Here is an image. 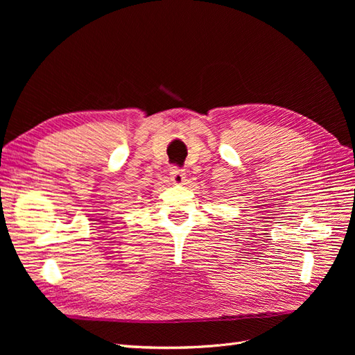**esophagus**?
I'll return each mask as SVG.
<instances>
[{
    "mask_svg": "<svg viewBox=\"0 0 355 355\" xmlns=\"http://www.w3.org/2000/svg\"><path fill=\"white\" fill-rule=\"evenodd\" d=\"M185 178H187V175H185L184 170H180L178 167H173V168L170 170V179H171V182H173L175 185H182V184H184Z\"/></svg>",
    "mask_w": 355,
    "mask_h": 355,
    "instance_id": "1",
    "label": "esophagus"
}]
</instances>
